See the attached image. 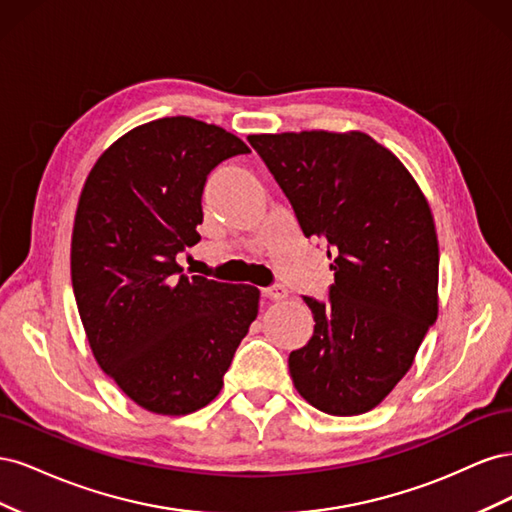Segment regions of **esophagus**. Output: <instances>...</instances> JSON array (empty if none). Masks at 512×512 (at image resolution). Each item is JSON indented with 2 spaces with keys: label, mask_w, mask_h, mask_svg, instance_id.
I'll use <instances>...</instances> for the list:
<instances>
[{
  "label": "esophagus",
  "mask_w": 512,
  "mask_h": 512,
  "mask_svg": "<svg viewBox=\"0 0 512 512\" xmlns=\"http://www.w3.org/2000/svg\"><path fill=\"white\" fill-rule=\"evenodd\" d=\"M262 297H267V299H271V301H282V299L288 297V288L282 286V284L262 288Z\"/></svg>",
  "instance_id": "esophagus-1"
}]
</instances>
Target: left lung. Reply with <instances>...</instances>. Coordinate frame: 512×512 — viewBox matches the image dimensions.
I'll list each match as a JSON object with an SVG mask.
<instances>
[{
  "label": "left lung",
  "instance_id": "1",
  "mask_svg": "<svg viewBox=\"0 0 512 512\" xmlns=\"http://www.w3.org/2000/svg\"><path fill=\"white\" fill-rule=\"evenodd\" d=\"M288 196L305 237L324 239L329 303L290 352L294 389L309 406L354 416L382 404L408 374L438 318L440 250L423 190L391 149L359 130L250 134Z\"/></svg>",
  "mask_w": 512,
  "mask_h": 512
}]
</instances>
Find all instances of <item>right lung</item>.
I'll list each match as a JSON object with an SVG mask.
<instances>
[{
	"label": "right lung",
	"mask_w": 512,
	"mask_h": 512,
	"mask_svg": "<svg viewBox=\"0 0 512 512\" xmlns=\"http://www.w3.org/2000/svg\"><path fill=\"white\" fill-rule=\"evenodd\" d=\"M239 136L192 117L126 132L89 170L74 215L70 271L91 352L134 404L192 414L220 395L258 316L260 290L181 273L200 241L203 188Z\"/></svg>",
	"instance_id": "obj_1"
}]
</instances>
